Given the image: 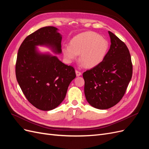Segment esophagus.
Here are the masks:
<instances>
[{
  "label": "esophagus",
  "mask_w": 149,
  "mask_h": 149,
  "mask_svg": "<svg viewBox=\"0 0 149 149\" xmlns=\"http://www.w3.org/2000/svg\"><path fill=\"white\" fill-rule=\"evenodd\" d=\"M76 76H81V72L79 71H78V70H76Z\"/></svg>",
  "instance_id": "1"
}]
</instances>
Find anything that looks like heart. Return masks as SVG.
I'll return each mask as SVG.
<instances>
[{
  "instance_id": "1",
  "label": "heart",
  "mask_w": 149,
  "mask_h": 149,
  "mask_svg": "<svg viewBox=\"0 0 149 149\" xmlns=\"http://www.w3.org/2000/svg\"><path fill=\"white\" fill-rule=\"evenodd\" d=\"M109 44L107 40L92 31L81 33L71 41V45H64L63 53L68 62L80 55V60L87 68H93L103 61L106 55Z\"/></svg>"
}]
</instances>
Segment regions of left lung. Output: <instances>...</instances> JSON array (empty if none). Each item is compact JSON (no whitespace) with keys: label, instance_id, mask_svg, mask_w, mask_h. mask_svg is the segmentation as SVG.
I'll list each match as a JSON object with an SVG mask.
<instances>
[{"label":"left lung","instance_id":"left-lung-1","mask_svg":"<svg viewBox=\"0 0 149 149\" xmlns=\"http://www.w3.org/2000/svg\"><path fill=\"white\" fill-rule=\"evenodd\" d=\"M111 45L103 61L84 72V94L93 107L106 109L123 98L132 76V63L126 45L108 31Z\"/></svg>","mask_w":149,"mask_h":149}]
</instances>
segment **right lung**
<instances>
[{
  "label": "right lung",
  "mask_w": 149,
  "mask_h": 149,
  "mask_svg": "<svg viewBox=\"0 0 149 149\" xmlns=\"http://www.w3.org/2000/svg\"><path fill=\"white\" fill-rule=\"evenodd\" d=\"M57 30L45 26L35 31L25 38L17 53V82L29 102L42 111L59 106L76 77L73 66L63 63L55 56L40 54L36 49L37 45H46L61 53L62 37Z\"/></svg>",
  "instance_id": "right-lung-1"
}]
</instances>
